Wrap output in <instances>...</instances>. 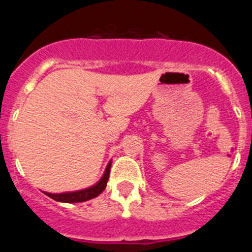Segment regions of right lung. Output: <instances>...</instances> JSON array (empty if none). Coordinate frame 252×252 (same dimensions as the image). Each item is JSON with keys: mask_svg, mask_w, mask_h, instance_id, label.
<instances>
[{"mask_svg": "<svg viewBox=\"0 0 252 252\" xmlns=\"http://www.w3.org/2000/svg\"><path fill=\"white\" fill-rule=\"evenodd\" d=\"M112 161L108 162L106 170H104L103 177L99 179L98 183H95L94 186L90 187V188L82 189V190H75V192H65L59 193V194H54V193H45L48 197L53 198L57 202H63V203H79V202L90 201L92 198H95L97 195L101 194L106 189L107 182H108V177H110V169Z\"/></svg>", "mask_w": 252, "mask_h": 252, "instance_id": "1", "label": "right lung"}]
</instances>
